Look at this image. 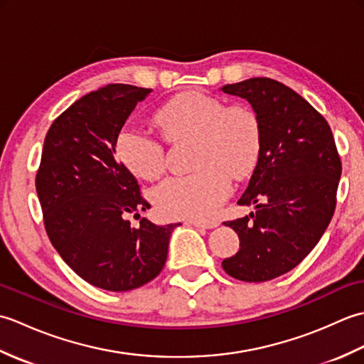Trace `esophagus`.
<instances>
[{
  "mask_svg": "<svg viewBox=\"0 0 364 364\" xmlns=\"http://www.w3.org/2000/svg\"><path fill=\"white\" fill-rule=\"evenodd\" d=\"M191 225H194L196 228H205V230H211L219 225L218 222H203V220H191Z\"/></svg>",
  "mask_w": 364,
  "mask_h": 364,
  "instance_id": "34e87169",
  "label": "esophagus"
}]
</instances>
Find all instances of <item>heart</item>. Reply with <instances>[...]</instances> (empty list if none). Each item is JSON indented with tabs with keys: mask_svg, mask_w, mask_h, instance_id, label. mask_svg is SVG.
<instances>
[{
	"mask_svg": "<svg viewBox=\"0 0 364 364\" xmlns=\"http://www.w3.org/2000/svg\"><path fill=\"white\" fill-rule=\"evenodd\" d=\"M156 123L170 139H196L194 166L200 170L162 181L154 189V205L166 218L213 219L233 191L231 176L244 178L257 166L261 151L257 114L242 105L227 106L203 92H188L162 106ZM115 149L137 176L156 180L164 172V145L144 128L123 127Z\"/></svg>",
	"mask_w": 364,
	"mask_h": 364,
	"instance_id": "b5f03b06",
	"label": "heart"
}]
</instances>
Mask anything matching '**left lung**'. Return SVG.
I'll use <instances>...</instances> for the list:
<instances>
[{"instance_id": "1", "label": "left lung", "mask_w": 364, "mask_h": 364, "mask_svg": "<svg viewBox=\"0 0 364 364\" xmlns=\"http://www.w3.org/2000/svg\"><path fill=\"white\" fill-rule=\"evenodd\" d=\"M250 103L261 127V151L239 205L255 213L225 222L239 236L222 261L241 282H269L300 264L333 218L341 159L327 120L284 84L250 78L220 89Z\"/></svg>"}]
</instances>
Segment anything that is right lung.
Returning a JSON list of instances; mask_svg holds the SVG:
<instances>
[{
  "label": "right lung",
  "mask_w": 364,
  "mask_h": 364,
  "mask_svg": "<svg viewBox=\"0 0 364 364\" xmlns=\"http://www.w3.org/2000/svg\"><path fill=\"white\" fill-rule=\"evenodd\" d=\"M151 89L107 84L65 109L43 142L36 189L54 249L82 280L123 292L151 282L166 264L176 223L158 227L129 215L149 210L115 142ZM141 218V215H139Z\"/></svg>",
  "instance_id": "add662e5"
}]
</instances>
